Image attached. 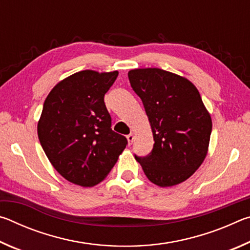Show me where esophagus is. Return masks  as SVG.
Here are the masks:
<instances>
[{
    "label": "esophagus",
    "instance_id": "34e87169",
    "mask_svg": "<svg viewBox=\"0 0 250 250\" xmlns=\"http://www.w3.org/2000/svg\"><path fill=\"white\" fill-rule=\"evenodd\" d=\"M126 139H128L129 146L132 145V142H133V140H134V135H133V133H130V134L126 135Z\"/></svg>",
    "mask_w": 250,
    "mask_h": 250
}]
</instances>
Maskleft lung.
Returning <instances> with one entry per match:
<instances>
[{
  "label": "left lung",
  "mask_w": 250,
  "mask_h": 250,
  "mask_svg": "<svg viewBox=\"0 0 250 250\" xmlns=\"http://www.w3.org/2000/svg\"><path fill=\"white\" fill-rule=\"evenodd\" d=\"M128 77L154 140L149 154L134 158L152 183L180 184L201 167L208 150L211 119L200 92L189 80L160 68L132 69Z\"/></svg>",
  "instance_id": "obj_1"
}]
</instances>
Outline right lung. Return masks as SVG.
I'll return each instance as SVG.
<instances>
[{"label": "right lung", "mask_w": 250, "mask_h": 250, "mask_svg": "<svg viewBox=\"0 0 250 250\" xmlns=\"http://www.w3.org/2000/svg\"><path fill=\"white\" fill-rule=\"evenodd\" d=\"M118 74L79 71L58 83L45 99L37 125L41 146L55 170L71 183H100L128 145L112 131L104 100Z\"/></svg>", "instance_id": "1"}]
</instances>
